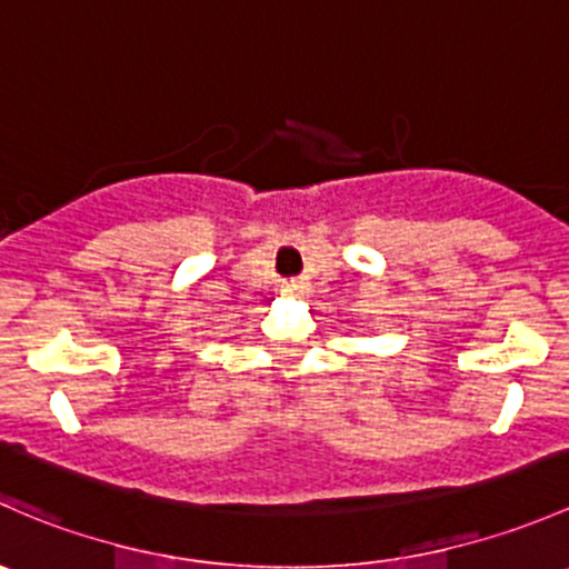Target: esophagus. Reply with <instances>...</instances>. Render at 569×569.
<instances>
[{
  "mask_svg": "<svg viewBox=\"0 0 569 569\" xmlns=\"http://www.w3.org/2000/svg\"><path fill=\"white\" fill-rule=\"evenodd\" d=\"M283 291H286V295H291V297H300V295H306V291H308V283H306V280H289V283L283 286Z\"/></svg>",
  "mask_w": 569,
  "mask_h": 569,
  "instance_id": "1",
  "label": "esophagus"
}]
</instances>
